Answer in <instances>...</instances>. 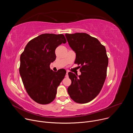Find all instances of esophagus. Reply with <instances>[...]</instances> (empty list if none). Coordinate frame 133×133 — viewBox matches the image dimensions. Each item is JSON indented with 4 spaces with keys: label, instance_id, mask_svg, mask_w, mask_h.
<instances>
[{
    "label": "esophagus",
    "instance_id": "esophagus-1",
    "mask_svg": "<svg viewBox=\"0 0 133 133\" xmlns=\"http://www.w3.org/2000/svg\"><path fill=\"white\" fill-rule=\"evenodd\" d=\"M68 71H67V72H66V77H68Z\"/></svg>",
    "mask_w": 133,
    "mask_h": 133
}]
</instances>
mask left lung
I'll return each instance as SVG.
<instances>
[{
	"label": "left lung",
	"instance_id": "8db88e82",
	"mask_svg": "<svg viewBox=\"0 0 133 133\" xmlns=\"http://www.w3.org/2000/svg\"><path fill=\"white\" fill-rule=\"evenodd\" d=\"M71 49L76 52L75 63L81 67V75L68 72L71 81L67 91L76 103H87L100 92L107 75L108 58L105 46L96 38L86 33L65 34Z\"/></svg>",
	"mask_w": 133,
	"mask_h": 133
}]
</instances>
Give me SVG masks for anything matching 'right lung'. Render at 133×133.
Segmentation results:
<instances>
[{
    "instance_id": "add662e5",
    "label": "right lung",
    "mask_w": 133,
    "mask_h": 133,
    "mask_svg": "<svg viewBox=\"0 0 133 133\" xmlns=\"http://www.w3.org/2000/svg\"><path fill=\"white\" fill-rule=\"evenodd\" d=\"M66 39L63 34H42L31 39L21 55L19 73L30 98L48 104L56 97L57 88L64 78L65 69L55 72L50 64L56 59L55 49Z\"/></svg>"
}]
</instances>
